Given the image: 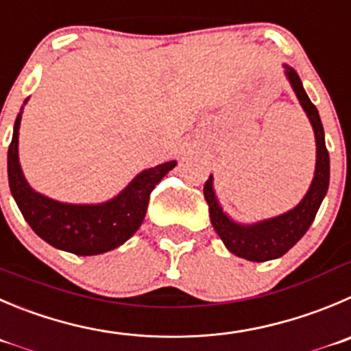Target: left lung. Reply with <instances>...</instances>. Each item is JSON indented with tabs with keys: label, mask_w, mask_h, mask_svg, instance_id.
Returning <instances> with one entry per match:
<instances>
[{
	"label": "left lung",
	"mask_w": 351,
	"mask_h": 351,
	"mask_svg": "<svg viewBox=\"0 0 351 351\" xmlns=\"http://www.w3.org/2000/svg\"><path fill=\"white\" fill-rule=\"evenodd\" d=\"M285 69L286 77H288L300 105L305 110L306 117L312 123L313 134H315V172H313V181L306 195L303 196V199L295 208L282 213V215L260 220L255 223H238L220 206L215 191H213L212 176L203 188V195L208 203L210 220H212V226L219 238L222 239L229 252L234 253L236 256L250 260V262H267V260L279 258L288 250H291L312 226L313 219L319 212L320 203H322L329 188V153L326 148L324 128L319 112L306 96L295 69L288 65H285Z\"/></svg>",
	"instance_id": "obj_1"
}]
</instances>
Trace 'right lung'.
<instances>
[{"instance_id": "right-lung-1", "label": "right lung", "mask_w": 351, "mask_h": 351, "mask_svg": "<svg viewBox=\"0 0 351 351\" xmlns=\"http://www.w3.org/2000/svg\"><path fill=\"white\" fill-rule=\"evenodd\" d=\"M20 120L22 112L16 115L8 146L10 191L32 231L55 248L73 255H99L128 241L145 220L155 186L178 165L176 160H170L143 170L115 198L98 205L56 202L34 191L23 178L19 162Z\"/></svg>"}]
</instances>
